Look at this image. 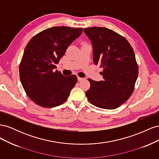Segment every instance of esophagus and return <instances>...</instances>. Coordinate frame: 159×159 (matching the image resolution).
Wrapping results in <instances>:
<instances>
[{
    "instance_id": "1",
    "label": "esophagus",
    "mask_w": 159,
    "mask_h": 159,
    "mask_svg": "<svg viewBox=\"0 0 159 159\" xmlns=\"http://www.w3.org/2000/svg\"><path fill=\"white\" fill-rule=\"evenodd\" d=\"M84 80V78H80V77L78 76V81H81V80Z\"/></svg>"
}]
</instances>
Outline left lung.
<instances>
[{
	"instance_id": "1",
	"label": "left lung",
	"mask_w": 159,
	"mask_h": 159,
	"mask_svg": "<svg viewBox=\"0 0 159 159\" xmlns=\"http://www.w3.org/2000/svg\"><path fill=\"white\" fill-rule=\"evenodd\" d=\"M93 45V62L103 68V80L90 78L85 95L95 106L106 109L119 107L130 98L139 74L135 54L125 38L103 27L84 28Z\"/></svg>"
}]
</instances>
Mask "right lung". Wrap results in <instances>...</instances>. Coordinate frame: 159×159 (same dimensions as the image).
Here are the masks:
<instances>
[{
    "instance_id": "obj_1",
    "label": "right lung",
    "mask_w": 159,
    "mask_h": 159,
    "mask_svg": "<svg viewBox=\"0 0 159 159\" xmlns=\"http://www.w3.org/2000/svg\"><path fill=\"white\" fill-rule=\"evenodd\" d=\"M82 31L81 28L52 27L38 33L28 43L19 74L24 89L34 103L50 108L58 106L68 99L78 81L77 76H64L54 69Z\"/></svg>"
}]
</instances>
